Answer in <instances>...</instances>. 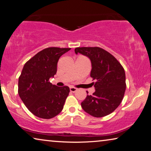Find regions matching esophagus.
Wrapping results in <instances>:
<instances>
[{
    "mask_svg": "<svg viewBox=\"0 0 151 151\" xmlns=\"http://www.w3.org/2000/svg\"><path fill=\"white\" fill-rule=\"evenodd\" d=\"M70 91L71 92H73V93H75V92L77 91V89L75 88V87H70Z\"/></svg>",
    "mask_w": 151,
    "mask_h": 151,
    "instance_id": "esophagus-1",
    "label": "esophagus"
}]
</instances>
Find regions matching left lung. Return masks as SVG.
I'll return each instance as SVG.
<instances>
[{
  "label": "left lung",
  "instance_id": "left-lung-1",
  "mask_svg": "<svg viewBox=\"0 0 151 151\" xmlns=\"http://www.w3.org/2000/svg\"><path fill=\"white\" fill-rule=\"evenodd\" d=\"M75 52L89 58L91 63L90 76L96 81L93 83L95 92L87 95L81 102L83 109L95 117L112 113L124 96L126 84L123 66L113 55L100 47H77Z\"/></svg>",
  "mask_w": 151,
  "mask_h": 151
}]
</instances>
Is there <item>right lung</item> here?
<instances>
[{"label":"right lung","mask_w":151,"mask_h":151,"mask_svg":"<svg viewBox=\"0 0 151 151\" xmlns=\"http://www.w3.org/2000/svg\"><path fill=\"white\" fill-rule=\"evenodd\" d=\"M69 50L70 48H46L24 66L18 81V93L27 109L38 117L51 119L64 108L69 87L52 85L49 79L57 73L60 58Z\"/></svg>","instance_id":"right-lung-1"}]
</instances>
